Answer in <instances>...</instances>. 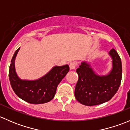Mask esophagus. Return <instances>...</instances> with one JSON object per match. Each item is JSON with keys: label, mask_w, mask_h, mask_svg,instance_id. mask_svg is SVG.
<instances>
[{"label": "esophagus", "mask_w": 130, "mask_h": 130, "mask_svg": "<svg viewBox=\"0 0 130 130\" xmlns=\"http://www.w3.org/2000/svg\"><path fill=\"white\" fill-rule=\"evenodd\" d=\"M69 66H70V70H73V69H75L76 67H77V63L75 62V61H72V62L70 63Z\"/></svg>", "instance_id": "1"}]
</instances>
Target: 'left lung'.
Masks as SVG:
<instances>
[{
  "instance_id": "obj_1",
  "label": "left lung",
  "mask_w": 130,
  "mask_h": 130,
  "mask_svg": "<svg viewBox=\"0 0 130 130\" xmlns=\"http://www.w3.org/2000/svg\"><path fill=\"white\" fill-rule=\"evenodd\" d=\"M112 68L106 75H99L89 63L82 61L76 72L78 80L75 89V99L84 105L92 106L109 101L118 90L122 77L121 60L114 48L109 51Z\"/></svg>"
}]
</instances>
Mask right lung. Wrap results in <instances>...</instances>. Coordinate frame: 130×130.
Listing matches in <instances>:
<instances>
[{
	"instance_id": "obj_1",
	"label": "right lung",
	"mask_w": 130,
	"mask_h": 130,
	"mask_svg": "<svg viewBox=\"0 0 130 130\" xmlns=\"http://www.w3.org/2000/svg\"><path fill=\"white\" fill-rule=\"evenodd\" d=\"M19 50L20 47L14 53L9 67V77L13 90L19 98L30 104H43L50 101L54 98L58 85L69 72V65L53 67L38 79H21L15 68V60Z\"/></svg>"
}]
</instances>
